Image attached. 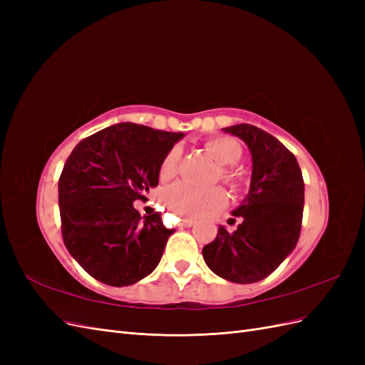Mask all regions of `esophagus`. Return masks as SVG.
<instances>
[{"label":"esophagus","instance_id":"esophagus-1","mask_svg":"<svg viewBox=\"0 0 365 365\" xmlns=\"http://www.w3.org/2000/svg\"><path fill=\"white\" fill-rule=\"evenodd\" d=\"M195 225V220L193 219H182L180 222V227L181 228H189V227H193Z\"/></svg>","mask_w":365,"mask_h":365}]
</instances>
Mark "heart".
Returning <instances> with one entry per match:
<instances>
[{"label": "heart", "instance_id": "1", "mask_svg": "<svg viewBox=\"0 0 365 365\" xmlns=\"http://www.w3.org/2000/svg\"><path fill=\"white\" fill-rule=\"evenodd\" d=\"M205 148L217 160V163L225 168L222 169V180L225 182H235L233 172L227 168L235 165L242 158V148L235 140L228 137L208 140ZM178 161L180 149L173 148L168 152V155L164 157L161 163L160 176L163 180H168L175 175ZM164 202L175 215L196 219L224 208L227 205V196L224 190L220 189L201 190L187 182H176L165 190Z\"/></svg>", "mask_w": 365, "mask_h": 365}]
</instances>
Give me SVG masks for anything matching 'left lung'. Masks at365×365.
Instances as JSON below:
<instances>
[{"label": "left lung", "mask_w": 365, "mask_h": 365, "mask_svg": "<svg viewBox=\"0 0 365 365\" xmlns=\"http://www.w3.org/2000/svg\"><path fill=\"white\" fill-rule=\"evenodd\" d=\"M251 152L250 192L233 216L242 217L235 233L220 225L216 239L202 248L207 267L233 283L268 277L294 251L300 237L304 182L294 153L268 132L240 123L224 128Z\"/></svg>", "instance_id": "obj_1"}]
</instances>
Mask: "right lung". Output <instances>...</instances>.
<instances>
[{"mask_svg":"<svg viewBox=\"0 0 365 365\" xmlns=\"http://www.w3.org/2000/svg\"><path fill=\"white\" fill-rule=\"evenodd\" d=\"M182 132L118 123L77 145L59 178L63 244L74 260L109 286H129L157 268L175 230L161 215L134 208L158 185L164 157Z\"/></svg>","mask_w":365,"mask_h":365,"instance_id":"add662e5","label":"right lung"}]
</instances>
